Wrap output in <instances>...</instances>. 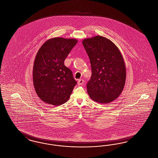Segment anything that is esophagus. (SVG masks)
Returning <instances> with one entry per match:
<instances>
[{
	"label": "esophagus",
	"mask_w": 158,
	"mask_h": 158,
	"mask_svg": "<svg viewBox=\"0 0 158 158\" xmlns=\"http://www.w3.org/2000/svg\"><path fill=\"white\" fill-rule=\"evenodd\" d=\"M83 82H84V81L83 79H79V80H78L77 84H78V85H82V84L83 83Z\"/></svg>",
	"instance_id": "1"
}]
</instances>
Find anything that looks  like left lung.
<instances>
[{
  "label": "left lung",
  "mask_w": 158,
  "mask_h": 158,
  "mask_svg": "<svg viewBox=\"0 0 158 158\" xmlns=\"http://www.w3.org/2000/svg\"><path fill=\"white\" fill-rule=\"evenodd\" d=\"M82 44L92 69L86 86L88 95L98 103L114 101L121 94L126 81V66L120 51L110 40L99 35L84 39Z\"/></svg>",
  "instance_id": "1"
}]
</instances>
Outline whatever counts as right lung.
Here are the masks:
<instances>
[{
  "mask_svg": "<svg viewBox=\"0 0 158 158\" xmlns=\"http://www.w3.org/2000/svg\"><path fill=\"white\" fill-rule=\"evenodd\" d=\"M77 42L75 38H51L39 49L33 63V82L36 94L44 103L59 106L69 100L77 82L64 61Z\"/></svg>",
  "mask_w": 158,
  "mask_h": 158,
  "instance_id": "obj_1",
  "label": "right lung"
}]
</instances>
